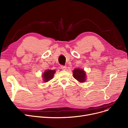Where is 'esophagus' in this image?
Listing matches in <instances>:
<instances>
[{
  "mask_svg": "<svg viewBox=\"0 0 128 128\" xmlns=\"http://www.w3.org/2000/svg\"><path fill=\"white\" fill-rule=\"evenodd\" d=\"M60 68H61V69L62 70H66V66L62 65L61 66H60Z\"/></svg>",
  "mask_w": 128,
  "mask_h": 128,
  "instance_id": "esophagus-1",
  "label": "esophagus"
}]
</instances>
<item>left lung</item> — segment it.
<instances>
[{
	"mask_svg": "<svg viewBox=\"0 0 128 128\" xmlns=\"http://www.w3.org/2000/svg\"><path fill=\"white\" fill-rule=\"evenodd\" d=\"M73 76L79 82H84L86 80V72L82 69L76 68L72 72Z\"/></svg>",
	"mask_w": 128,
	"mask_h": 128,
	"instance_id": "8db88e82",
	"label": "left lung"
}]
</instances>
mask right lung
I'll return each instance as SVG.
<instances>
[{
	"label": "right lung",
	"mask_w": 128,
	"mask_h": 128,
	"mask_svg": "<svg viewBox=\"0 0 128 128\" xmlns=\"http://www.w3.org/2000/svg\"><path fill=\"white\" fill-rule=\"evenodd\" d=\"M55 72V70H47L44 72L42 74V77L44 82H48L49 80H51L53 78Z\"/></svg>",
	"instance_id": "right-lung-1"
}]
</instances>
